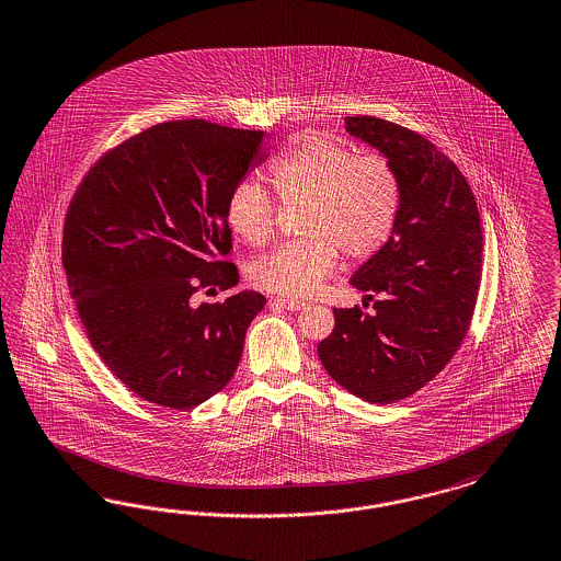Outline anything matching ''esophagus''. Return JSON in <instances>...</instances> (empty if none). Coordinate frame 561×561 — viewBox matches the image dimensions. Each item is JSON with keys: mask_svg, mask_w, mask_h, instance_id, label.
<instances>
[{"mask_svg": "<svg viewBox=\"0 0 561 561\" xmlns=\"http://www.w3.org/2000/svg\"><path fill=\"white\" fill-rule=\"evenodd\" d=\"M275 307H282V309H288V311H300L307 302L305 300H294V298H273Z\"/></svg>", "mask_w": 561, "mask_h": 561, "instance_id": "1", "label": "esophagus"}]
</instances>
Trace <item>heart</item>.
<instances>
[{
	"mask_svg": "<svg viewBox=\"0 0 561 561\" xmlns=\"http://www.w3.org/2000/svg\"><path fill=\"white\" fill-rule=\"evenodd\" d=\"M270 183L284 206H305L302 240L256 259L248 277L261 290L309 296L332 273L337 250L365 261L386 247L397 229L403 183L383 154L332 134L300 135L271 160ZM275 202L254 181H240L225 204L227 227L250 247H263L275 231Z\"/></svg>",
	"mask_w": 561,
	"mask_h": 561,
	"instance_id": "obj_1",
	"label": "heart"
}]
</instances>
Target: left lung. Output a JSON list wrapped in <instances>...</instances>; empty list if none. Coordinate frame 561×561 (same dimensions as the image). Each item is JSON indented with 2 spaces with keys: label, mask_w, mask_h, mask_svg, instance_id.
Returning a JSON list of instances; mask_svg holds the SVG:
<instances>
[{
  "label": "left lung",
  "mask_w": 561,
  "mask_h": 561,
  "mask_svg": "<svg viewBox=\"0 0 561 561\" xmlns=\"http://www.w3.org/2000/svg\"><path fill=\"white\" fill-rule=\"evenodd\" d=\"M346 131L392 160L403 183L390 242L351 277L374 311L334 309L317 355L367 403H397L434 380L468 334L482 275V225L470 183L432 141L378 116ZM367 309V302H363Z\"/></svg>",
  "instance_id": "obj_1"
}]
</instances>
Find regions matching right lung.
Instances as JSON below:
<instances>
[{"label":"right lung","mask_w":561,"mask_h":561,"mask_svg":"<svg viewBox=\"0 0 561 561\" xmlns=\"http://www.w3.org/2000/svg\"><path fill=\"white\" fill-rule=\"evenodd\" d=\"M263 131L169 121L100 158L65 219L62 265L93 351L139 399L194 409L233 378L259 291L238 284L225 204L261 164Z\"/></svg>","instance_id":"right-lung-1"}]
</instances>
